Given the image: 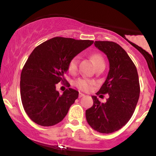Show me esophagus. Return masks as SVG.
Instances as JSON below:
<instances>
[{"label": "esophagus", "mask_w": 156, "mask_h": 156, "mask_svg": "<svg viewBox=\"0 0 156 156\" xmlns=\"http://www.w3.org/2000/svg\"><path fill=\"white\" fill-rule=\"evenodd\" d=\"M83 96H85V94H83V93H79V95H78V97H79V98H82V97H83Z\"/></svg>", "instance_id": "esophagus-1"}]
</instances>
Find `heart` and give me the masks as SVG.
Segmentation results:
<instances>
[{
	"label": "heart",
	"instance_id": "obj_1",
	"mask_svg": "<svg viewBox=\"0 0 156 156\" xmlns=\"http://www.w3.org/2000/svg\"><path fill=\"white\" fill-rule=\"evenodd\" d=\"M93 64L94 67L99 68L101 67H105V62L103 56L99 53H94L91 56ZM78 56H74L69 60L68 63V71L72 74H75L78 70ZM76 86L78 89L82 91H87L90 89L93 84V81L90 80L86 79V78H79L76 81Z\"/></svg>",
	"mask_w": 156,
	"mask_h": 156
}]
</instances>
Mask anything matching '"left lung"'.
I'll return each mask as SVG.
<instances>
[{"label": "left lung", "mask_w": 156, "mask_h": 156, "mask_svg": "<svg viewBox=\"0 0 156 156\" xmlns=\"http://www.w3.org/2000/svg\"><path fill=\"white\" fill-rule=\"evenodd\" d=\"M94 45L109 62L108 76L97 94H108L109 98L103 103L92 96L93 105L86 111V118L94 130L112 133L133 115L140 93L139 76L133 61L120 45L109 41H95Z\"/></svg>", "instance_id": "left-lung-1"}]
</instances>
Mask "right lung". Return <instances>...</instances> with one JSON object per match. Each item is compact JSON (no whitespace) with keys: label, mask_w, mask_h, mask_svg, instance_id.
<instances>
[{"label":"right lung","mask_w":156,"mask_h":156,"mask_svg":"<svg viewBox=\"0 0 156 156\" xmlns=\"http://www.w3.org/2000/svg\"><path fill=\"white\" fill-rule=\"evenodd\" d=\"M93 42L57 37L32 51L20 76L21 101L32 121L42 126H52L65 117L78 98V92L69 88L60 94L55 84L66 80L64 76L69 60Z\"/></svg>","instance_id":"right-lung-1"}]
</instances>
